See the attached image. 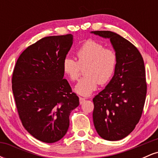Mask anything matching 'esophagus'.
Returning a JSON list of instances; mask_svg holds the SVG:
<instances>
[{
    "instance_id": "esophagus-1",
    "label": "esophagus",
    "mask_w": 158,
    "mask_h": 158,
    "mask_svg": "<svg viewBox=\"0 0 158 158\" xmlns=\"http://www.w3.org/2000/svg\"><path fill=\"white\" fill-rule=\"evenodd\" d=\"M85 101V99L83 97H79V103L81 105Z\"/></svg>"
}]
</instances>
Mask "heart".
<instances>
[{
	"label": "heart",
	"instance_id": "b5f03b06",
	"mask_svg": "<svg viewBox=\"0 0 158 158\" xmlns=\"http://www.w3.org/2000/svg\"><path fill=\"white\" fill-rule=\"evenodd\" d=\"M77 61L66 58L63 61V71L71 81L78 80L81 68H85L84 78L75 86L76 93L88 97L97 89L99 83L105 85L115 72L117 56L114 50L105 48L100 43L88 41L76 52Z\"/></svg>",
	"mask_w": 158,
	"mask_h": 158
}]
</instances>
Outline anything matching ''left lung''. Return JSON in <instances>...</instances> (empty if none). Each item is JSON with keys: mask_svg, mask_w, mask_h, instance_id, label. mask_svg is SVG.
Here are the masks:
<instances>
[{"mask_svg": "<svg viewBox=\"0 0 158 158\" xmlns=\"http://www.w3.org/2000/svg\"><path fill=\"white\" fill-rule=\"evenodd\" d=\"M110 39L117 56L114 75L93 99L94 124L106 140L124 138L135 129L143 114L147 84L143 57L128 40L111 31H94Z\"/></svg>", "mask_w": 158, "mask_h": 158, "instance_id": "obj_1", "label": "left lung"}]
</instances>
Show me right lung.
I'll use <instances>...</instances> for the list:
<instances>
[{"label":"right lung","instance_id":"add662e5","mask_svg":"<svg viewBox=\"0 0 158 158\" xmlns=\"http://www.w3.org/2000/svg\"><path fill=\"white\" fill-rule=\"evenodd\" d=\"M73 35L48 36L29 46L18 59L12 78L16 108L32 137L52 143L65 135L79 97L64 79L63 61Z\"/></svg>","mask_w":158,"mask_h":158}]
</instances>
